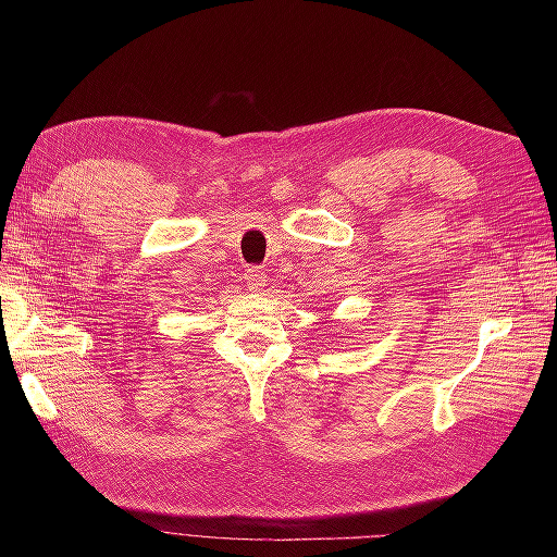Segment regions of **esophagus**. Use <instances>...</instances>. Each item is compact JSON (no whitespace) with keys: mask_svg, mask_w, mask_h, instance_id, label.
<instances>
[{"mask_svg":"<svg viewBox=\"0 0 557 557\" xmlns=\"http://www.w3.org/2000/svg\"><path fill=\"white\" fill-rule=\"evenodd\" d=\"M246 283H248L250 290H260L264 285V276H262V272H258V269H248Z\"/></svg>","mask_w":557,"mask_h":557,"instance_id":"34e87169","label":"esophagus"}]
</instances>
